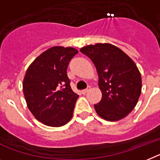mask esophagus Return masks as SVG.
Segmentation results:
<instances>
[{
	"label": "esophagus",
	"instance_id": "34e87169",
	"mask_svg": "<svg viewBox=\"0 0 160 160\" xmlns=\"http://www.w3.org/2000/svg\"><path fill=\"white\" fill-rule=\"evenodd\" d=\"M89 90H90V87H88V88H86V89H84V90H82V92H82L83 94H86L87 92H88Z\"/></svg>",
	"mask_w": 160,
	"mask_h": 160
}]
</instances>
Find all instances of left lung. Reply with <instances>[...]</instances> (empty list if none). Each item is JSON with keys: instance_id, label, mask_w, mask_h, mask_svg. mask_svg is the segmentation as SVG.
Returning <instances> with one entry per match:
<instances>
[{"instance_id": "obj_1", "label": "left lung", "mask_w": 160, "mask_h": 160, "mask_svg": "<svg viewBox=\"0 0 160 160\" xmlns=\"http://www.w3.org/2000/svg\"><path fill=\"white\" fill-rule=\"evenodd\" d=\"M80 52L96 67L102 100L94 105L98 115L108 121L124 118L138 103L142 77L136 64L123 51L111 44L87 45Z\"/></svg>"}]
</instances>
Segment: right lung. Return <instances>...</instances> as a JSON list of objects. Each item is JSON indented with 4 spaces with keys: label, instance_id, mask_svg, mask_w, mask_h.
Segmentation results:
<instances>
[{
    "label": "right lung",
    "instance_id": "1",
    "mask_svg": "<svg viewBox=\"0 0 160 160\" xmlns=\"http://www.w3.org/2000/svg\"><path fill=\"white\" fill-rule=\"evenodd\" d=\"M77 53L72 47H52L27 70L22 83L27 105L35 118L45 125L60 127L73 115L79 95L71 88L67 69Z\"/></svg>",
    "mask_w": 160,
    "mask_h": 160
}]
</instances>
